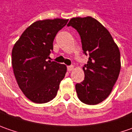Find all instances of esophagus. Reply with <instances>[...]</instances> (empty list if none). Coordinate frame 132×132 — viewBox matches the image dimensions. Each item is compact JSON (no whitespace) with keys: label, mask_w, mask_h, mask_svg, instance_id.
<instances>
[{"label":"esophagus","mask_w":132,"mask_h":132,"mask_svg":"<svg viewBox=\"0 0 132 132\" xmlns=\"http://www.w3.org/2000/svg\"><path fill=\"white\" fill-rule=\"evenodd\" d=\"M73 68L74 67L73 65H70V66H68V67H67V69H68V71H71V70H73Z\"/></svg>","instance_id":"1"}]
</instances>
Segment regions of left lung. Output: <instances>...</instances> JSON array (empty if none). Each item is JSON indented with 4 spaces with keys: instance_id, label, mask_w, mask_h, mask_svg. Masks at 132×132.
<instances>
[{
    "instance_id": "left-lung-1",
    "label": "left lung",
    "mask_w": 132,
    "mask_h": 132,
    "mask_svg": "<svg viewBox=\"0 0 132 132\" xmlns=\"http://www.w3.org/2000/svg\"><path fill=\"white\" fill-rule=\"evenodd\" d=\"M72 26L81 37L89 59L83 67L84 80L76 84L79 100L88 105L102 102L111 93L120 70V53L108 30L95 18H73Z\"/></svg>"
}]
</instances>
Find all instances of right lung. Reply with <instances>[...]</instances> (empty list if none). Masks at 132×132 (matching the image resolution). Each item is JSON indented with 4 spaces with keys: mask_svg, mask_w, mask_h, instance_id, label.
I'll return each instance as SVG.
<instances>
[{
    "mask_svg": "<svg viewBox=\"0 0 132 132\" xmlns=\"http://www.w3.org/2000/svg\"><path fill=\"white\" fill-rule=\"evenodd\" d=\"M68 22L59 18L36 21L24 31L13 47L15 79L23 94L34 103L53 100L67 72L64 64L47 59L53 51L56 34Z\"/></svg>",
    "mask_w": 132,
    "mask_h": 132,
    "instance_id": "obj_1",
    "label": "right lung"
}]
</instances>
